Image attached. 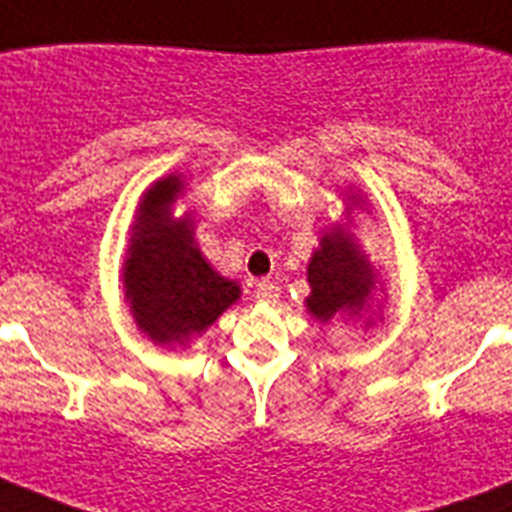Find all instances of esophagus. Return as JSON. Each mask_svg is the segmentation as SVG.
I'll use <instances>...</instances> for the list:
<instances>
[{"instance_id": "34e87169", "label": "esophagus", "mask_w": 512, "mask_h": 512, "mask_svg": "<svg viewBox=\"0 0 512 512\" xmlns=\"http://www.w3.org/2000/svg\"><path fill=\"white\" fill-rule=\"evenodd\" d=\"M255 295L257 300H263V303H276L281 295L279 284H273V281H257L255 284Z\"/></svg>"}]
</instances>
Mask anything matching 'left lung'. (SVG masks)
I'll list each match as a JSON object with an SVG mask.
<instances>
[{
	"mask_svg": "<svg viewBox=\"0 0 512 512\" xmlns=\"http://www.w3.org/2000/svg\"><path fill=\"white\" fill-rule=\"evenodd\" d=\"M366 276L369 273L364 260L353 249V241L342 233H327L308 265V311L319 321H329L340 311H361L369 292Z\"/></svg>",
	"mask_w": 512,
	"mask_h": 512,
	"instance_id": "left-lung-1",
	"label": "left lung"
}]
</instances>
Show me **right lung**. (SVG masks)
Wrapping results in <instances>:
<instances>
[{"label":"right lung","mask_w":512,"mask_h":512,"mask_svg":"<svg viewBox=\"0 0 512 512\" xmlns=\"http://www.w3.org/2000/svg\"><path fill=\"white\" fill-rule=\"evenodd\" d=\"M183 191L180 177H164L146 193L124 265V287L138 327L154 342L199 335L239 300V284L217 276L193 247L191 220H172Z\"/></svg>","instance_id":"obj_1"}]
</instances>
